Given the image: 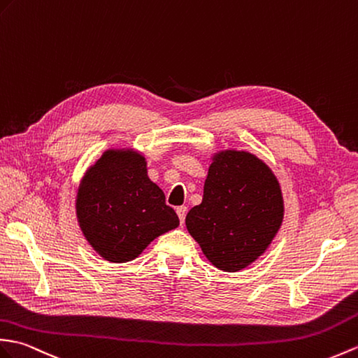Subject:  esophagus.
<instances>
[{
	"label": "esophagus",
	"mask_w": 358,
	"mask_h": 358,
	"mask_svg": "<svg viewBox=\"0 0 358 358\" xmlns=\"http://www.w3.org/2000/svg\"><path fill=\"white\" fill-rule=\"evenodd\" d=\"M186 213H187V207H185V206L177 207V215H178L181 224L185 222V220H186Z\"/></svg>",
	"instance_id": "1"
}]
</instances>
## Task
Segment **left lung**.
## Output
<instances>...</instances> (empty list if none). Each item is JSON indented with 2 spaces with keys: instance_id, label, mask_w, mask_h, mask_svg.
Segmentation results:
<instances>
[{
  "instance_id": "1",
  "label": "left lung",
  "mask_w": 358,
  "mask_h": 358,
  "mask_svg": "<svg viewBox=\"0 0 358 358\" xmlns=\"http://www.w3.org/2000/svg\"><path fill=\"white\" fill-rule=\"evenodd\" d=\"M284 218L279 182L250 152L213 157L201 204L189 210L186 227L215 267L238 271L271 244Z\"/></svg>"
}]
</instances>
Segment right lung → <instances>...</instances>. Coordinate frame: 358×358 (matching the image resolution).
Wrapping results in <instances>:
<instances>
[{"mask_svg":"<svg viewBox=\"0 0 358 358\" xmlns=\"http://www.w3.org/2000/svg\"><path fill=\"white\" fill-rule=\"evenodd\" d=\"M79 226L90 245L110 262H128L152 241L178 227L163 190L149 180L145 157L110 149L82 178L76 199Z\"/></svg>","mask_w":358,"mask_h":358,"instance_id":"1","label":"right lung"}]
</instances>
